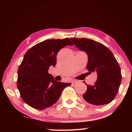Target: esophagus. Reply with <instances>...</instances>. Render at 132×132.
Listing matches in <instances>:
<instances>
[{"instance_id":"obj_1","label":"esophagus","mask_w":132,"mask_h":132,"mask_svg":"<svg viewBox=\"0 0 132 132\" xmlns=\"http://www.w3.org/2000/svg\"><path fill=\"white\" fill-rule=\"evenodd\" d=\"M77 83H78L77 81L74 80V81H73L72 82H71V85H72V86H76L77 84Z\"/></svg>"}]
</instances>
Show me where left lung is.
Here are the masks:
<instances>
[{
	"label": "left lung",
	"mask_w": 132,
	"mask_h": 132,
	"mask_svg": "<svg viewBox=\"0 0 132 132\" xmlns=\"http://www.w3.org/2000/svg\"><path fill=\"white\" fill-rule=\"evenodd\" d=\"M71 39L79 50L87 54V69L89 72L97 73L94 85L86 84L87 91L82 97L95 105L110 103L117 95L122 80L120 66L113 53L103 44L92 39L76 38Z\"/></svg>",
	"instance_id": "1"
}]
</instances>
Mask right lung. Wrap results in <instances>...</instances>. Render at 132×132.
Here are the masks:
<instances>
[{
	"label": "right lung",
	"mask_w": 132,
	"mask_h": 132,
	"mask_svg": "<svg viewBox=\"0 0 132 132\" xmlns=\"http://www.w3.org/2000/svg\"><path fill=\"white\" fill-rule=\"evenodd\" d=\"M69 38L47 39L27 51L18 69L17 86L23 101L33 108L42 110L57 101L63 89L71 83L59 82L48 73L56 64L57 53L67 45Z\"/></svg>",
	"instance_id": "1"
}]
</instances>
